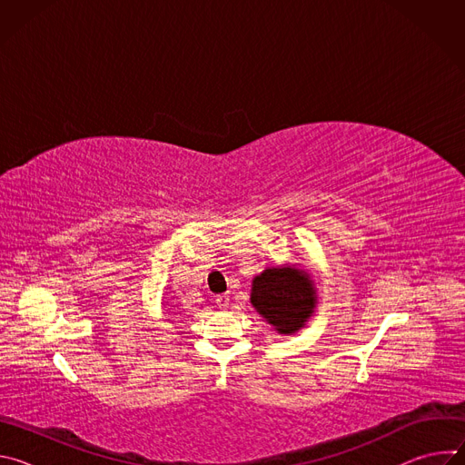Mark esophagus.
I'll return each instance as SVG.
<instances>
[{
    "label": "esophagus",
    "instance_id": "obj_1",
    "mask_svg": "<svg viewBox=\"0 0 465 465\" xmlns=\"http://www.w3.org/2000/svg\"><path fill=\"white\" fill-rule=\"evenodd\" d=\"M215 303H217L219 309H226L230 305V296L228 294H221V296L215 298Z\"/></svg>",
    "mask_w": 465,
    "mask_h": 465
}]
</instances>
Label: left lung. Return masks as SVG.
<instances>
[{"instance_id": "left-lung-1", "label": "left lung", "mask_w": 465, "mask_h": 465, "mask_svg": "<svg viewBox=\"0 0 465 465\" xmlns=\"http://www.w3.org/2000/svg\"><path fill=\"white\" fill-rule=\"evenodd\" d=\"M252 305L276 327L294 333L314 309V289L307 274L296 269H267L252 283Z\"/></svg>"}]
</instances>
